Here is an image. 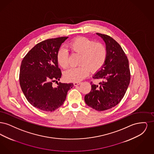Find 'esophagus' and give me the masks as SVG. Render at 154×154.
<instances>
[{
  "instance_id": "esophagus-1",
  "label": "esophagus",
  "mask_w": 154,
  "mask_h": 154,
  "mask_svg": "<svg viewBox=\"0 0 154 154\" xmlns=\"http://www.w3.org/2000/svg\"><path fill=\"white\" fill-rule=\"evenodd\" d=\"M81 84V82H74L73 83L74 86H77L79 85H80Z\"/></svg>"
}]
</instances>
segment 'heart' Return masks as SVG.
I'll list each match as a JSON object with an SVG mask.
<instances>
[{"instance_id": "heart-1", "label": "heart", "mask_w": 154, "mask_h": 154, "mask_svg": "<svg viewBox=\"0 0 154 154\" xmlns=\"http://www.w3.org/2000/svg\"><path fill=\"white\" fill-rule=\"evenodd\" d=\"M72 52L80 54V66L72 67L64 73L65 80L77 82L82 80L89 73V70L95 72L104 65L107 56L105 45L85 37L74 38L68 44ZM57 61L63 69L69 66V53L64 48H60L57 53Z\"/></svg>"}]
</instances>
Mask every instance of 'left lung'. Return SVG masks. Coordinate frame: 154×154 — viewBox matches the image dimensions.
<instances>
[{"mask_svg":"<svg viewBox=\"0 0 154 154\" xmlns=\"http://www.w3.org/2000/svg\"><path fill=\"white\" fill-rule=\"evenodd\" d=\"M104 41L107 50L106 62L94 76L99 84H91V91L85 96L86 104L97 111L109 110L121 101L131 80L129 60L121 45L111 37L96 33Z\"/></svg>","mask_w":154,"mask_h":154,"instance_id":"8db88e82","label":"left lung"}]
</instances>
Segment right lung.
Returning a JSON list of instances; mask_svg holds the SVG:
<instances>
[{
  "instance_id": "1",
  "label": "right lung",
  "mask_w": 154,
  "mask_h": 154,
  "mask_svg": "<svg viewBox=\"0 0 154 154\" xmlns=\"http://www.w3.org/2000/svg\"><path fill=\"white\" fill-rule=\"evenodd\" d=\"M68 37L44 40L33 47L21 62L20 84L27 100L39 110L53 111L60 107L66 99L73 83H58L62 73L57 61V53Z\"/></svg>"
}]
</instances>
